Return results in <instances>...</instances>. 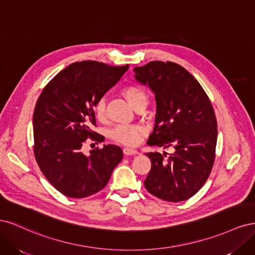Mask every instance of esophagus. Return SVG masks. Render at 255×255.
Segmentation results:
<instances>
[{
    "instance_id": "1",
    "label": "esophagus",
    "mask_w": 255,
    "mask_h": 255,
    "mask_svg": "<svg viewBox=\"0 0 255 255\" xmlns=\"http://www.w3.org/2000/svg\"><path fill=\"white\" fill-rule=\"evenodd\" d=\"M123 153H125V155H135V154H137L138 152L135 149L125 148V149H123Z\"/></svg>"
}]
</instances>
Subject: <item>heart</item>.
<instances>
[{
	"label": "heart",
	"mask_w": 255,
	"mask_h": 255,
	"mask_svg": "<svg viewBox=\"0 0 255 255\" xmlns=\"http://www.w3.org/2000/svg\"><path fill=\"white\" fill-rule=\"evenodd\" d=\"M121 95L137 112L143 111L149 104L150 97L148 91L137 84L127 85L121 89ZM94 113L99 121H104L106 119V100L104 98H100L98 101H96ZM143 132L144 129L140 126L120 125L116 126L110 130V137L115 142L132 146L138 143Z\"/></svg>",
	"instance_id": "heart-1"
}]
</instances>
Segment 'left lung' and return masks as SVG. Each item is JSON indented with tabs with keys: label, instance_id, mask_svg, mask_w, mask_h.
Returning <instances> with one entry per match:
<instances>
[{
	"label": "left lung",
	"instance_id": "left-lung-1",
	"mask_svg": "<svg viewBox=\"0 0 255 255\" xmlns=\"http://www.w3.org/2000/svg\"><path fill=\"white\" fill-rule=\"evenodd\" d=\"M134 72L156 100L155 126L146 143L174 149L168 156L145 153L151 169L144 187L165 201H185L201 189L215 161L217 120L212 103L194 76L172 61H150Z\"/></svg>",
	"mask_w": 255,
	"mask_h": 255
}]
</instances>
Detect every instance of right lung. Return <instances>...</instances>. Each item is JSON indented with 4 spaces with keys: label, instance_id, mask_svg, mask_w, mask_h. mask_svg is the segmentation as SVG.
Returning <instances> with one entry per match:
<instances>
[{
    "label": "right lung",
    "instance_id": "1",
    "mask_svg": "<svg viewBox=\"0 0 255 255\" xmlns=\"http://www.w3.org/2000/svg\"><path fill=\"white\" fill-rule=\"evenodd\" d=\"M128 65L94 60L73 63L45 85L34 111V154L41 172L61 194L86 198L103 189L122 157L120 146L106 144L86 156L83 143L103 141L94 105L117 83Z\"/></svg>",
    "mask_w": 255,
    "mask_h": 255
}]
</instances>
